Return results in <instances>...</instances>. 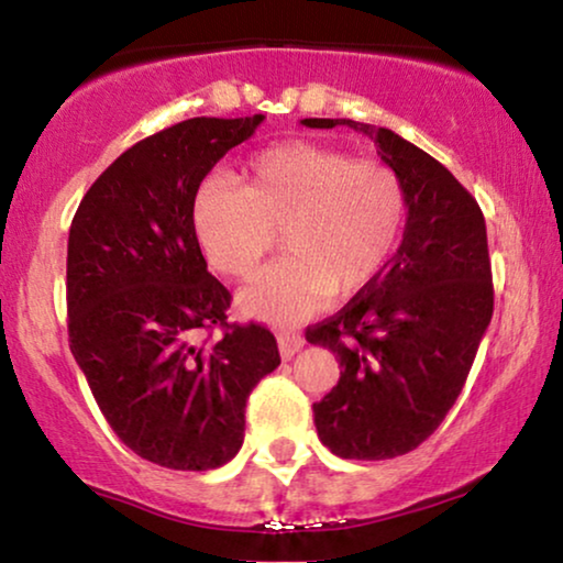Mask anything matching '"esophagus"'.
Here are the masks:
<instances>
[{
  "mask_svg": "<svg viewBox=\"0 0 563 563\" xmlns=\"http://www.w3.org/2000/svg\"><path fill=\"white\" fill-rule=\"evenodd\" d=\"M277 347H280L283 360H290L298 350L303 347V336L290 332V329H280V332H277Z\"/></svg>",
  "mask_w": 563,
  "mask_h": 563,
  "instance_id": "obj_1",
  "label": "esophagus"
}]
</instances>
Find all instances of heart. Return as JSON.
I'll return each mask as SVG.
<instances>
[{
    "label": "heart",
    "instance_id": "obj_1",
    "mask_svg": "<svg viewBox=\"0 0 563 563\" xmlns=\"http://www.w3.org/2000/svg\"><path fill=\"white\" fill-rule=\"evenodd\" d=\"M404 208L401 179L386 164L288 141L254 154L242 187L208 177L192 198V229L208 265L229 277L252 275L280 231L288 254L244 288L242 309L269 324H298L334 294L376 280Z\"/></svg>",
    "mask_w": 563,
    "mask_h": 563
}]
</instances>
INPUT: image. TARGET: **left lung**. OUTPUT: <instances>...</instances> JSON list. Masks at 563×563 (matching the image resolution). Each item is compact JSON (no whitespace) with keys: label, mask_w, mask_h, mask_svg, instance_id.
Segmentation results:
<instances>
[{"label":"left lung","mask_w":563,"mask_h":563,"mask_svg":"<svg viewBox=\"0 0 563 563\" xmlns=\"http://www.w3.org/2000/svg\"><path fill=\"white\" fill-rule=\"evenodd\" d=\"M301 123L368 136L407 198L394 257L340 313L306 332L342 368L313 404L321 443L340 459H396L422 445L451 411L492 321L484 213L443 164L399 133L347 118Z\"/></svg>","instance_id":"1"}]
</instances>
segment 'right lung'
Returning <instances> with one entry per match:
<instances>
[{
	"label": "right lung",
	"mask_w": 563,
	"mask_h": 563,
	"mask_svg": "<svg viewBox=\"0 0 563 563\" xmlns=\"http://www.w3.org/2000/svg\"><path fill=\"white\" fill-rule=\"evenodd\" d=\"M265 115L190 118L139 141L89 187L69 229V347L112 432L175 471L229 463L252 388L280 365L262 324H227L231 294L208 273L192 198ZM224 327L211 345L199 332Z\"/></svg>",
	"instance_id": "obj_1"
}]
</instances>
